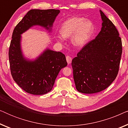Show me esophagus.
I'll list each match as a JSON object with an SVG mask.
<instances>
[{"instance_id": "obj_1", "label": "esophagus", "mask_w": 128, "mask_h": 128, "mask_svg": "<svg viewBox=\"0 0 128 128\" xmlns=\"http://www.w3.org/2000/svg\"><path fill=\"white\" fill-rule=\"evenodd\" d=\"M66 61H67L68 64H69L71 63V62H72V58L70 56H66Z\"/></svg>"}]
</instances>
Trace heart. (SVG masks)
<instances>
[{
  "label": "heart",
  "instance_id": "heart-1",
  "mask_svg": "<svg viewBox=\"0 0 128 128\" xmlns=\"http://www.w3.org/2000/svg\"><path fill=\"white\" fill-rule=\"evenodd\" d=\"M94 30V26L90 21L84 20L83 17H73L66 20L61 26L60 33L64 38L71 37L72 35L73 44L75 46H83ZM58 41H62L63 38L56 36Z\"/></svg>",
  "mask_w": 128,
  "mask_h": 128
}]
</instances>
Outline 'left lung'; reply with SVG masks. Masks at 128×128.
<instances>
[{
	"mask_svg": "<svg viewBox=\"0 0 128 128\" xmlns=\"http://www.w3.org/2000/svg\"><path fill=\"white\" fill-rule=\"evenodd\" d=\"M102 27L95 39L84 46L72 61L78 92H100L109 87L118 73L122 40L112 22L100 10Z\"/></svg>",
	"mask_w": 128,
	"mask_h": 128,
	"instance_id": "8db88e82",
	"label": "left lung"
}]
</instances>
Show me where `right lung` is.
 I'll list each match as a JSON object with an SVG mask.
<instances>
[{
    "label": "right lung",
    "mask_w": 128,
    "mask_h": 128,
    "mask_svg": "<svg viewBox=\"0 0 128 128\" xmlns=\"http://www.w3.org/2000/svg\"><path fill=\"white\" fill-rule=\"evenodd\" d=\"M59 10H30L17 24L12 34L8 50L10 68L13 80L24 91L33 95H42L53 88L59 71L67 66L65 55L47 50L34 61L26 60L20 49V35L32 26L50 27Z\"/></svg>",
    "instance_id": "1"
}]
</instances>
